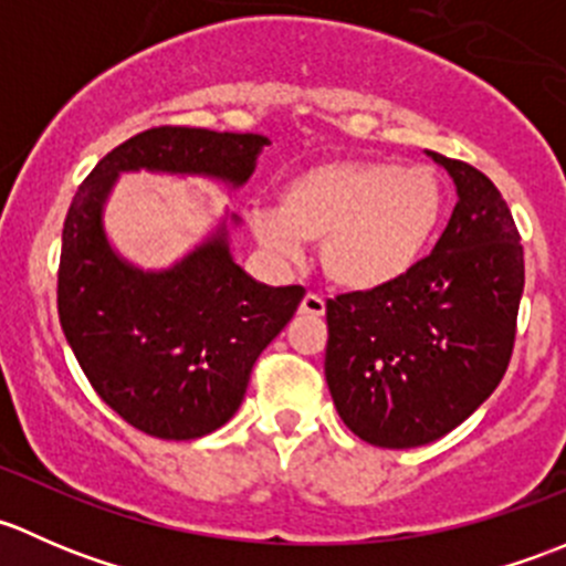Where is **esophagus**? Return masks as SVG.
Returning a JSON list of instances; mask_svg holds the SVG:
<instances>
[{"label":"esophagus","mask_w":566,"mask_h":566,"mask_svg":"<svg viewBox=\"0 0 566 566\" xmlns=\"http://www.w3.org/2000/svg\"><path fill=\"white\" fill-rule=\"evenodd\" d=\"M301 315H310V317H319L325 315V298L319 293H306L304 301H301Z\"/></svg>","instance_id":"1"}]
</instances>
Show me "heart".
I'll use <instances>...</instances> for the list:
<instances>
[{
  "label": "heart",
  "instance_id": "b5f03b06",
  "mask_svg": "<svg viewBox=\"0 0 566 566\" xmlns=\"http://www.w3.org/2000/svg\"><path fill=\"white\" fill-rule=\"evenodd\" d=\"M443 182L430 167L394 161H331L293 175L279 208H256L251 227L271 251L298 256L319 241L325 276L345 290L402 279L441 224Z\"/></svg>",
  "mask_w": 566,
  "mask_h": 566
}]
</instances>
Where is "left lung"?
Wrapping results in <instances>:
<instances>
[{
  "mask_svg": "<svg viewBox=\"0 0 566 566\" xmlns=\"http://www.w3.org/2000/svg\"><path fill=\"white\" fill-rule=\"evenodd\" d=\"M430 156L458 205L436 249L402 279L325 301V380L361 441L413 449L462 424L504 378L521 310V232L471 164Z\"/></svg>",
  "mask_w": 566,
  "mask_h": 566,
  "instance_id": "8db88e82",
  "label": "left lung"
}]
</instances>
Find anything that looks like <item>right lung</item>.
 I'll list each match as a JSON object with an SVG mask.
<instances>
[{"mask_svg": "<svg viewBox=\"0 0 566 566\" xmlns=\"http://www.w3.org/2000/svg\"><path fill=\"white\" fill-rule=\"evenodd\" d=\"M260 134L158 125L130 136L78 186L62 227L56 312L65 339L108 408L164 441H191L235 416L260 353L306 290L268 287L235 265L221 232L164 273H142L108 249L101 208L128 169L249 180Z\"/></svg>", "mask_w": 566, "mask_h": 566, "instance_id": "obj_1", "label": "right lung"}]
</instances>
